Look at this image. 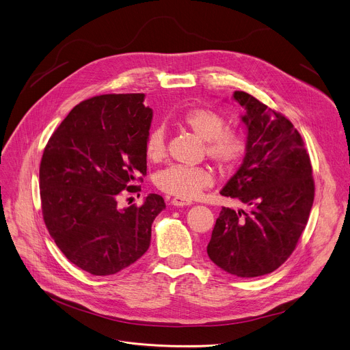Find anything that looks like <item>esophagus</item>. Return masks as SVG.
Listing matches in <instances>:
<instances>
[{"label": "esophagus", "instance_id": "esophagus-1", "mask_svg": "<svg viewBox=\"0 0 350 350\" xmlns=\"http://www.w3.org/2000/svg\"><path fill=\"white\" fill-rule=\"evenodd\" d=\"M170 204L174 206H185V205H191V201H185V199H181V198H173Z\"/></svg>", "mask_w": 350, "mask_h": 350}]
</instances>
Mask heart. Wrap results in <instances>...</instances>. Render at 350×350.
<instances>
[{"instance_id":"heart-1","label":"heart","mask_w":350,"mask_h":350,"mask_svg":"<svg viewBox=\"0 0 350 350\" xmlns=\"http://www.w3.org/2000/svg\"><path fill=\"white\" fill-rule=\"evenodd\" d=\"M178 124L205 141L208 158L221 169H234L247 151V135L237 127H227V119L209 107H195L178 118ZM144 152L148 161L159 162L166 157V133L155 127L145 138ZM155 185L176 198H196L213 185V177L205 167L172 165L155 176Z\"/></svg>"}]
</instances>
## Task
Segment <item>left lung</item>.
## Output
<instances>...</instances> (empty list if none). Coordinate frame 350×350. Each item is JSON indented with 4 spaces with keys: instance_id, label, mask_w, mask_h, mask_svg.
<instances>
[{
    "instance_id": "obj_1",
    "label": "left lung",
    "mask_w": 350,
    "mask_h": 350,
    "mask_svg": "<svg viewBox=\"0 0 350 350\" xmlns=\"http://www.w3.org/2000/svg\"><path fill=\"white\" fill-rule=\"evenodd\" d=\"M234 98L246 109L247 151L220 193L246 209H221L208 255L224 271L251 278L277 270L295 251L309 220L314 178L291 120L245 91H235Z\"/></svg>"
}]
</instances>
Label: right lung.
Wrapping results in <instances>:
<instances>
[{"label":"right lung","instance_id":"obj_1","mask_svg":"<svg viewBox=\"0 0 350 350\" xmlns=\"http://www.w3.org/2000/svg\"><path fill=\"white\" fill-rule=\"evenodd\" d=\"M144 94H105L76 105L49 137L40 163L45 227L62 254L92 275H111L137 262L166 208L151 193L120 209L122 193L141 191L145 138L152 109Z\"/></svg>","mask_w":350,"mask_h":350}]
</instances>
